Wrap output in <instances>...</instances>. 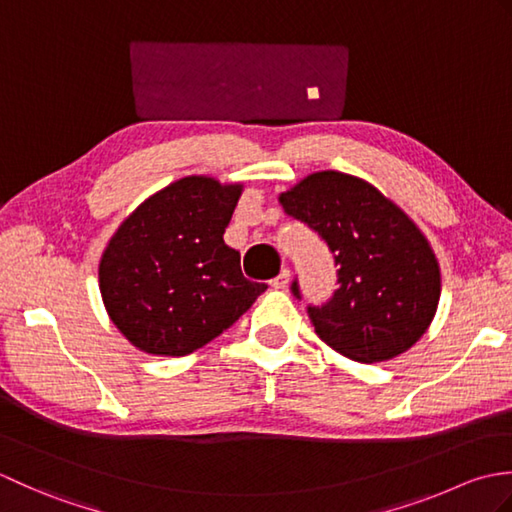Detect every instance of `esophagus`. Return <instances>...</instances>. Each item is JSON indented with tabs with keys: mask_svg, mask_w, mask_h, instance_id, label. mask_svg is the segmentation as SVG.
<instances>
[{
	"mask_svg": "<svg viewBox=\"0 0 512 512\" xmlns=\"http://www.w3.org/2000/svg\"><path fill=\"white\" fill-rule=\"evenodd\" d=\"M288 281H290V270H288V268H284L277 277L270 279V286H273L275 290H284V288L288 286Z\"/></svg>",
	"mask_w": 512,
	"mask_h": 512,
	"instance_id": "obj_1",
	"label": "esophagus"
}]
</instances>
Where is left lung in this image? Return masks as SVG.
I'll return each mask as SVG.
<instances>
[{"label": "left lung", "mask_w": 512, "mask_h": 512, "mask_svg": "<svg viewBox=\"0 0 512 512\" xmlns=\"http://www.w3.org/2000/svg\"><path fill=\"white\" fill-rule=\"evenodd\" d=\"M279 202L323 239L339 268L332 297L308 306L319 339L358 363L407 352L440 301V268L418 226L372 184L341 171L312 173ZM290 290L301 299L297 279Z\"/></svg>", "instance_id": "1"}]
</instances>
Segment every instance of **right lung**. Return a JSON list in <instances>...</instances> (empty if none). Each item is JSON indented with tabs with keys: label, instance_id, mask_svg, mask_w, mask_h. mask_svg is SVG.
Returning a JSON list of instances; mask_svg holds the SVG:
<instances>
[{
	"label": "right lung",
	"instance_id": "1",
	"mask_svg": "<svg viewBox=\"0 0 512 512\" xmlns=\"http://www.w3.org/2000/svg\"><path fill=\"white\" fill-rule=\"evenodd\" d=\"M242 187L204 176L169 184L127 217L105 248L99 281L127 341L184 356L213 341L268 288L242 275L224 244Z\"/></svg>",
	"mask_w": 512,
	"mask_h": 512
}]
</instances>
